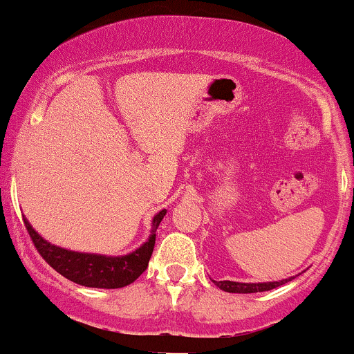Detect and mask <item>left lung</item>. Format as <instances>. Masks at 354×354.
<instances>
[{"label":"left lung","mask_w":354,"mask_h":354,"mask_svg":"<svg viewBox=\"0 0 354 354\" xmlns=\"http://www.w3.org/2000/svg\"><path fill=\"white\" fill-rule=\"evenodd\" d=\"M295 277H286L281 281H271V283H236V281H212L217 288L225 292H239V295H251V292H263L271 291L274 288H279L286 283H289Z\"/></svg>","instance_id":"8db88e82"}]
</instances>
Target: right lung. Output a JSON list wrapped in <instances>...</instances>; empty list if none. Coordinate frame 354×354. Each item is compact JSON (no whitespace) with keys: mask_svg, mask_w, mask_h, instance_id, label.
I'll list each match as a JSON object with an SVG mask.
<instances>
[{"mask_svg":"<svg viewBox=\"0 0 354 354\" xmlns=\"http://www.w3.org/2000/svg\"><path fill=\"white\" fill-rule=\"evenodd\" d=\"M165 214L167 210L162 209L160 212L153 216L149 239L140 248L129 254H124V256H105V254L78 252L63 249L43 239L25 216H23V221H25L35 248L41 254L43 259L55 271L62 274L63 277L80 286H85V288L118 289L132 284L147 269L150 256L153 252V245H156V230Z\"/></svg>","mask_w":354,"mask_h":354,"instance_id":"right-lung-1","label":"right lung"}]
</instances>
